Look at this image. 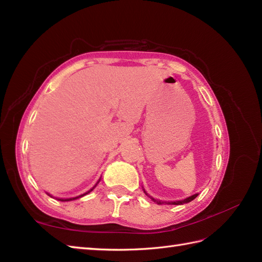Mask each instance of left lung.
<instances>
[{"mask_svg":"<svg viewBox=\"0 0 262 262\" xmlns=\"http://www.w3.org/2000/svg\"><path fill=\"white\" fill-rule=\"evenodd\" d=\"M198 196V194H194V195H192V196H190V198H187V199H185V200H183V201H176V202H169V204H176V205H179V204H184V203H188V202H191V201H193L194 199H195ZM154 200V199H153ZM156 203H159V204H162L163 202H161V201H156V200H154Z\"/></svg>","mask_w":262,"mask_h":262,"instance_id":"8db88e82","label":"left lung"}]
</instances>
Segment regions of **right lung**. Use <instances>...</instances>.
I'll return each instance as SVG.
<instances>
[{
	"instance_id": "right-lung-1",
	"label": "right lung",
	"mask_w": 262,
	"mask_h": 262,
	"mask_svg": "<svg viewBox=\"0 0 262 262\" xmlns=\"http://www.w3.org/2000/svg\"><path fill=\"white\" fill-rule=\"evenodd\" d=\"M90 191H93V188H91ZM90 191H88L87 193H84V194H82V195H80V196H83V195H86V194H88ZM80 196H78V198H80ZM78 198H72V199H67V200H63V199H60V201H70V200H75V199H78Z\"/></svg>"
}]
</instances>
